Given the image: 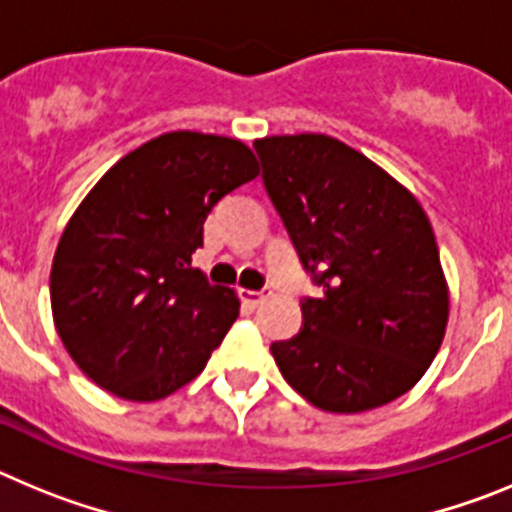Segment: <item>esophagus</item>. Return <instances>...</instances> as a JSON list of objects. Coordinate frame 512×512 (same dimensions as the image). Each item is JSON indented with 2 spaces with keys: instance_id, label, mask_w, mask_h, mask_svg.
<instances>
[{
  "instance_id": "obj_1",
  "label": "esophagus",
  "mask_w": 512,
  "mask_h": 512,
  "mask_svg": "<svg viewBox=\"0 0 512 512\" xmlns=\"http://www.w3.org/2000/svg\"><path fill=\"white\" fill-rule=\"evenodd\" d=\"M266 297L269 295H266L264 289H241V300L246 302L248 307H259Z\"/></svg>"
}]
</instances>
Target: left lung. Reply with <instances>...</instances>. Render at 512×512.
<instances>
[{"mask_svg":"<svg viewBox=\"0 0 512 512\" xmlns=\"http://www.w3.org/2000/svg\"><path fill=\"white\" fill-rule=\"evenodd\" d=\"M264 187L323 287L302 330L271 343L289 387L325 413H364L415 387L449 323L436 235L413 194L364 153L320 133L253 143Z\"/></svg>","mask_w":512,"mask_h":512,"instance_id":"left-lung-1","label":"left lung"}]
</instances>
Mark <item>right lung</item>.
Masks as SVG:
<instances>
[{"instance_id":"1","label":"right lung","mask_w":512,"mask_h":512,"mask_svg":"<svg viewBox=\"0 0 512 512\" xmlns=\"http://www.w3.org/2000/svg\"><path fill=\"white\" fill-rule=\"evenodd\" d=\"M256 176L241 140L176 130L122 156L76 207L53 256V323L102 390L153 402L205 369L241 302L192 253L212 207Z\"/></svg>"}]
</instances>
